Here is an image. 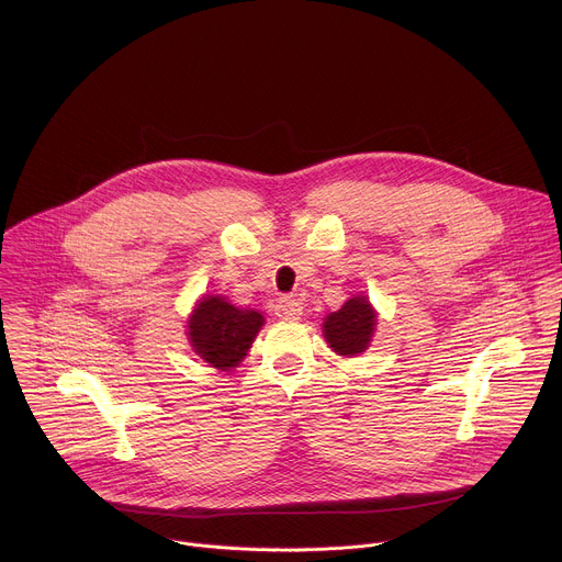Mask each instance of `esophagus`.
<instances>
[{"label": "esophagus", "mask_w": 562, "mask_h": 562, "mask_svg": "<svg viewBox=\"0 0 562 562\" xmlns=\"http://www.w3.org/2000/svg\"><path fill=\"white\" fill-rule=\"evenodd\" d=\"M276 315L280 319H300L302 315V302L293 297H280L276 304Z\"/></svg>", "instance_id": "esophagus-1"}]
</instances>
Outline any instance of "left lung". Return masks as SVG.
<instances>
[{
  "label": "left lung",
  "mask_w": 562,
  "mask_h": 562,
  "mask_svg": "<svg viewBox=\"0 0 562 562\" xmlns=\"http://www.w3.org/2000/svg\"><path fill=\"white\" fill-rule=\"evenodd\" d=\"M378 325V313L367 295L349 297L342 308L329 313L323 325L327 345L345 358L364 353L373 340Z\"/></svg>",
  "instance_id": "8db88e82"
}]
</instances>
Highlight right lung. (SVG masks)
<instances>
[{"label": "right lung", "mask_w": 562, "mask_h": 562, "mask_svg": "<svg viewBox=\"0 0 562 562\" xmlns=\"http://www.w3.org/2000/svg\"><path fill=\"white\" fill-rule=\"evenodd\" d=\"M265 325V315L254 308H239L222 295H202L187 319V336L209 367L231 371L249 353Z\"/></svg>", "instance_id": "1"}]
</instances>
